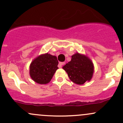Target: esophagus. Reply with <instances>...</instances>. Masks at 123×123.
Masks as SVG:
<instances>
[{
  "instance_id": "1",
  "label": "esophagus",
  "mask_w": 123,
  "mask_h": 123,
  "mask_svg": "<svg viewBox=\"0 0 123 123\" xmlns=\"http://www.w3.org/2000/svg\"><path fill=\"white\" fill-rule=\"evenodd\" d=\"M65 64V62H59V64H58V67L59 68H61L62 66L63 65Z\"/></svg>"
}]
</instances>
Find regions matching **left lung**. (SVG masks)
I'll use <instances>...</instances> for the list:
<instances>
[{
  "label": "left lung",
  "mask_w": 123,
  "mask_h": 123,
  "mask_svg": "<svg viewBox=\"0 0 123 123\" xmlns=\"http://www.w3.org/2000/svg\"><path fill=\"white\" fill-rule=\"evenodd\" d=\"M62 68L67 73L70 80L79 85L90 81L94 72L92 61L87 56L79 53L73 54L71 61Z\"/></svg>",
  "instance_id": "8db88e82"
}]
</instances>
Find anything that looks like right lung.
Returning a JSON list of instances; mask_svg holds the SVG:
<instances>
[{"label":"right lung","mask_w":123,"mask_h":123,"mask_svg":"<svg viewBox=\"0 0 123 123\" xmlns=\"http://www.w3.org/2000/svg\"><path fill=\"white\" fill-rule=\"evenodd\" d=\"M56 56L49 53L39 55L29 66V74L33 81L40 84L49 83L58 68Z\"/></svg>","instance_id":"add662e5"}]
</instances>
